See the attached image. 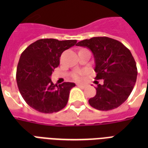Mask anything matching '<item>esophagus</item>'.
Here are the masks:
<instances>
[{
  "mask_svg": "<svg viewBox=\"0 0 148 148\" xmlns=\"http://www.w3.org/2000/svg\"><path fill=\"white\" fill-rule=\"evenodd\" d=\"M77 87L81 88V89H84V88H87V85H86V84H77Z\"/></svg>",
  "mask_w": 148,
  "mask_h": 148,
  "instance_id": "34e87169",
  "label": "esophagus"
}]
</instances>
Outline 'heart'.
Returning a JSON list of instances; mask_svg holds the SVG:
<instances>
[{
  "label": "heart",
  "mask_w": 148,
  "mask_h": 148,
  "mask_svg": "<svg viewBox=\"0 0 148 148\" xmlns=\"http://www.w3.org/2000/svg\"><path fill=\"white\" fill-rule=\"evenodd\" d=\"M86 74H87L86 71H76L71 74V77L74 81H83Z\"/></svg>",
  "instance_id": "obj_1"
}]
</instances>
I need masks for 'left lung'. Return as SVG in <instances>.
Wrapping results in <instances>:
<instances>
[{"mask_svg": "<svg viewBox=\"0 0 148 148\" xmlns=\"http://www.w3.org/2000/svg\"><path fill=\"white\" fill-rule=\"evenodd\" d=\"M76 45L92 51L97 73L95 79L103 81L96 88V95L89 99L90 105L99 110L118 108L128 98L137 80L138 69L130 50L108 37L86 39Z\"/></svg>", "mask_w": 148, "mask_h": 148, "instance_id": "1", "label": "left lung"}]
</instances>
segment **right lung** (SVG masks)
I'll use <instances>...</instances> for the list:
<instances>
[{
    "label": "right lung",
    "instance_id": "obj_1",
    "mask_svg": "<svg viewBox=\"0 0 148 148\" xmlns=\"http://www.w3.org/2000/svg\"><path fill=\"white\" fill-rule=\"evenodd\" d=\"M76 43L77 40L40 39L22 52L16 79L21 95L30 107L39 112L51 114L67 105L70 90L75 84H54L51 76L60 64L61 53Z\"/></svg>",
    "mask_w": 148,
    "mask_h": 148
}]
</instances>
